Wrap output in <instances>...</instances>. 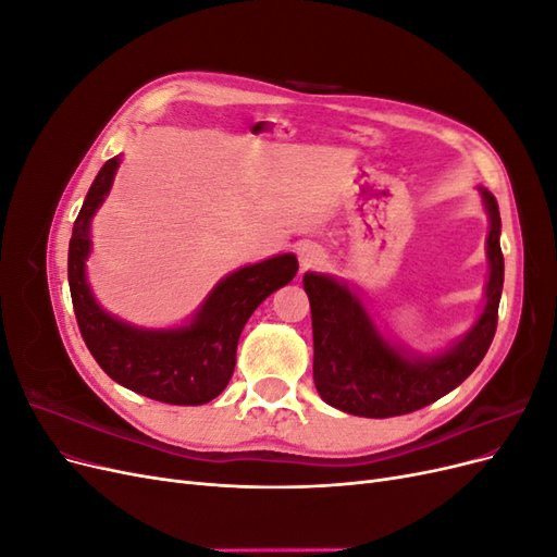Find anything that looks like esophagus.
<instances>
[{"label":"esophagus","instance_id":"1","mask_svg":"<svg viewBox=\"0 0 557 557\" xmlns=\"http://www.w3.org/2000/svg\"><path fill=\"white\" fill-rule=\"evenodd\" d=\"M323 260H325V252L320 250L315 244L299 246V267H301V272H307V269H315L318 264H323Z\"/></svg>","mask_w":557,"mask_h":557}]
</instances>
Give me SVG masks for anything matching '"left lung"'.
<instances>
[{"label": "left lung", "mask_w": 557, "mask_h": 557, "mask_svg": "<svg viewBox=\"0 0 557 557\" xmlns=\"http://www.w3.org/2000/svg\"><path fill=\"white\" fill-rule=\"evenodd\" d=\"M483 199L491 213L487 301L474 330L442 358L428 362L401 358L381 339L358 297L346 285L318 274L305 276L313 325V381L320 397L334 409L364 418L418 411L458 387L485 358L497 330L504 256L497 199L487 190H483Z\"/></svg>", "instance_id": "left-lung-1"}]
</instances>
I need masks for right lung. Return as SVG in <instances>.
<instances>
[{
	"mask_svg": "<svg viewBox=\"0 0 557 557\" xmlns=\"http://www.w3.org/2000/svg\"><path fill=\"white\" fill-rule=\"evenodd\" d=\"M121 156L99 170L78 211L70 242V290L83 342L97 364L129 391L178 407L207 404L225 391L237 364V344L250 313L290 283L295 256H278L227 276L201 307L193 325L172 332L129 327L97 307L86 283L90 218L107 197Z\"/></svg>",
	"mask_w": 557,
	"mask_h": 557,
	"instance_id": "1",
	"label": "right lung"
}]
</instances>
